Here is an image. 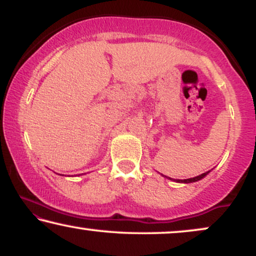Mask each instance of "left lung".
I'll return each instance as SVG.
<instances>
[{
	"label": "left lung",
	"mask_w": 256,
	"mask_h": 256,
	"mask_svg": "<svg viewBox=\"0 0 256 256\" xmlns=\"http://www.w3.org/2000/svg\"><path fill=\"white\" fill-rule=\"evenodd\" d=\"M208 173H210V171H208V172H204V173H202V174L198 176V177L189 178V179H183V180H180V179H178V180H176V182H178V183H194V182L201 180V179H202V178H204L208 174ZM168 178H170V177H168ZM170 179H172V178H170Z\"/></svg>",
	"instance_id": "8db88e82"
}]
</instances>
